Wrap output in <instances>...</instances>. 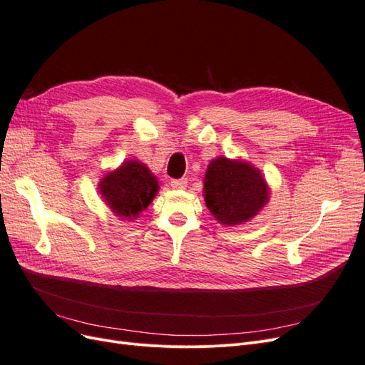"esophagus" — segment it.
I'll use <instances>...</instances> for the list:
<instances>
[{
    "instance_id": "1",
    "label": "esophagus",
    "mask_w": 365,
    "mask_h": 365,
    "mask_svg": "<svg viewBox=\"0 0 365 365\" xmlns=\"http://www.w3.org/2000/svg\"><path fill=\"white\" fill-rule=\"evenodd\" d=\"M170 185H172V189H175V190H182V189H185V187H187V180L185 178L172 180Z\"/></svg>"
}]
</instances>
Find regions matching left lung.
Segmentation results:
<instances>
[{
    "label": "left lung",
    "mask_w": 365,
    "mask_h": 365,
    "mask_svg": "<svg viewBox=\"0 0 365 365\" xmlns=\"http://www.w3.org/2000/svg\"><path fill=\"white\" fill-rule=\"evenodd\" d=\"M205 205L220 224L237 225L256 216L268 202V184L244 161L216 158L204 180Z\"/></svg>",
    "instance_id": "left-lung-1"
}]
</instances>
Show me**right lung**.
<instances>
[{"label":"right lung","instance_id":"right-lung-1","mask_svg":"<svg viewBox=\"0 0 365 365\" xmlns=\"http://www.w3.org/2000/svg\"><path fill=\"white\" fill-rule=\"evenodd\" d=\"M98 189L117 216L132 219L149 207L158 192V181L145 164L130 160L106 173Z\"/></svg>","mask_w":365,"mask_h":365}]
</instances>
